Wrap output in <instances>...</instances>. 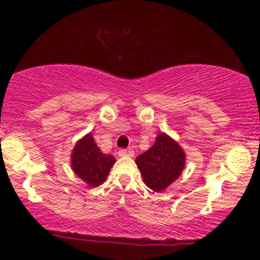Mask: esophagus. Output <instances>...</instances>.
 <instances>
[{"mask_svg":"<svg viewBox=\"0 0 260 260\" xmlns=\"http://www.w3.org/2000/svg\"><path fill=\"white\" fill-rule=\"evenodd\" d=\"M118 156H129V157H132L133 155H134V151L132 150V149H120V150H118Z\"/></svg>","mask_w":260,"mask_h":260,"instance_id":"1","label":"esophagus"}]
</instances>
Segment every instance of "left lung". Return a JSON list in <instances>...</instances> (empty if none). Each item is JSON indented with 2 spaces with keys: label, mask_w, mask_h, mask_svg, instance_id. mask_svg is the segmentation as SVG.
Wrapping results in <instances>:
<instances>
[{
  "label": "left lung",
  "mask_w": 260,
  "mask_h": 260,
  "mask_svg": "<svg viewBox=\"0 0 260 260\" xmlns=\"http://www.w3.org/2000/svg\"><path fill=\"white\" fill-rule=\"evenodd\" d=\"M143 181L150 189L161 192L180 177L186 165V154L177 142L161 133L154 145L136 159Z\"/></svg>",
  "instance_id": "1"
}]
</instances>
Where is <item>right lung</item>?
Masks as SVG:
<instances>
[{"label": "right lung", "instance_id": "1", "mask_svg": "<svg viewBox=\"0 0 260 260\" xmlns=\"http://www.w3.org/2000/svg\"><path fill=\"white\" fill-rule=\"evenodd\" d=\"M72 169L88 186L98 187L104 183L116 159L101 153L91 134L78 140L72 151Z\"/></svg>", "mask_w": 260, "mask_h": 260}]
</instances>
